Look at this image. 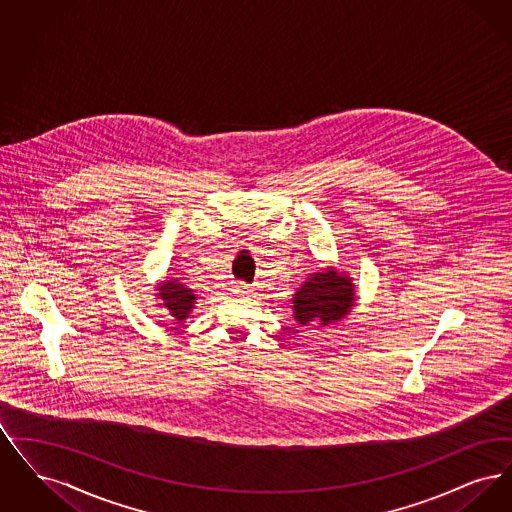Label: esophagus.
Masks as SVG:
<instances>
[{
  "mask_svg": "<svg viewBox=\"0 0 512 512\" xmlns=\"http://www.w3.org/2000/svg\"><path fill=\"white\" fill-rule=\"evenodd\" d=\"M232 292L242 297V295H249V293H251V288H249L247 284H242V282H240V284H236V286H234V290H232Z\"/></svg>",
  "mask_w": 512,
  "mask_h": 512,
  "instance_id": "obj_1",
  "label": "esophagus"
}]
</instances>
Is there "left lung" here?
<instances>
[{"label":"left lung","mask_w":512,"mask_h":512,"mask_svg":"<svg viewBox=\"0 0 512 512\" xmlns=\"http://www.w3.org/2000/svg\"><path fill=\"white\" fill-rule=\"evenodd\" d=\"M355 299V284L349 274L336 267L320 268L293 293V318L301 326L326 328L347 317Z\"/></svg>","instance_id":"8db88e82"}]
</instances>
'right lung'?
<instances>
[{"label": "right lung", "instance_id": "add662e5", "mask_svg": "<svg viewBox=\"0 0 512 512\" xmlns=\"http://www.w3.org/2000/svg\"><path fill=\"white\" fill-rule=\"evenodd\" d=\"M155 292H157V299L161 301L159 307L167 309V313L174 317V320H178V322H184L195 309L197 295H195L192 288L184 286L178 278L167 276L157 286Z\"/></svg>", "mask_w": 512, "mask_h": 512}]
</instances>
